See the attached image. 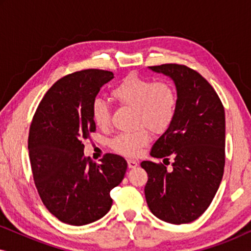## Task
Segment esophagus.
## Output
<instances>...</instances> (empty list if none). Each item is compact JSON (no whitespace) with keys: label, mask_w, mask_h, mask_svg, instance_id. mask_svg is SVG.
Wrapping results in <instances>:
<instances>
[{"label":"esophagus","mask_w":251,"mask_h":251,"mask_svg":"<svg viewBox=\"0 0 251 251\" xmlns=\"http://www.w3.org/2000/svg\"><path fill=\"white\" fill-rule=\"evenodd\" d=\"M137 166H138V161L132 160V159L128 160V167L130 168V169H132V168H136Z\"/></svg>","instance_id":"1"}]
</instances>
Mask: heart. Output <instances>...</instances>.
I'll use <instances>...</instances> for the list:
<instances>
[{
	"label": "heart",
	"instance_id": "heart-1",
	"mask_svg": "<svg viewBox=\"0 0 251 251\" xmlns=\"http://www.w3.org/2000/svg\"><path fill=\"white\" fill-rule=\"evenodd\" d=\"M112 96L121 105L135 108V125L142 126L135 131L121 132L109 140V146L121 155L137 156L150 142L146 126L155 132L164 131L177 114L178 92L169 81H154L131 74L116 84ZM91 118L99 128H106L111 121V109L101 98H95L91 104Z\"/></svg>",
	"mask_w": 251,
	"mask_h": 251
}]
</instances>
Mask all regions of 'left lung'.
I'll return each instance as SVG.
<instances>
[{
	"instance_id": "left-lung-1",
	"label": "left lung",
	"mask_w": 251,
	"mask_h": 251,
	"mask_svg": "<svg viewBox=\"0 0 251 251\" xmlns=\"http://www.w3.org/2000/svg\"><path fill=\"white\" fill-rule=\"evenodd\" d=\"M150 68L173 78L178 109L151 150V155L163 159V163H140L149 176L146 201L157 218L186 224L207 210L221 185L225 167L224 106L199 72L179 64ZM170 158L173 169L169 172L165 166Z\"/></svg>"
}]
</instances>
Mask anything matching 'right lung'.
Returning <instances> with one entry per match:
<instances>
[{"mask_svg":"<svg viewBox=\"0 0 251 251\" xmlns=\"http://www.w3.org/2000/svg\"><path fill=\"white\" fill-rule=\"evenodd\" d=\"M114 77L112 72L83 70L61 77L43 96L29 126L28 152L36 190L60 222L81 226L107 214L109 192L121 183L128 163L106 153L100 163L84 156L83 139L96 131L92 100Z\"/></svg>","mask_w":251,"mask_h":251,"instance_id":"1","label":"right lung"}]
</instances>
